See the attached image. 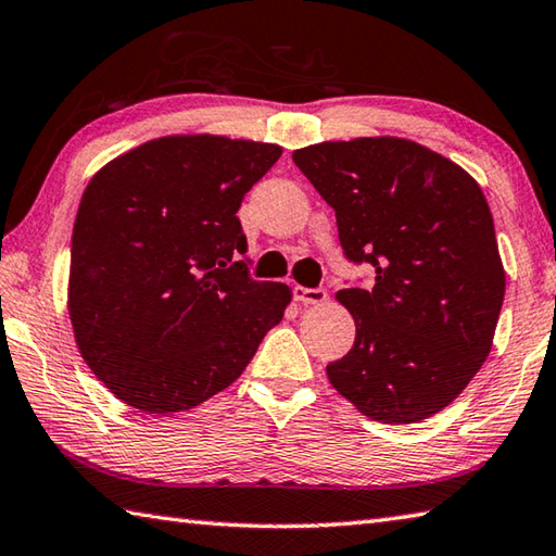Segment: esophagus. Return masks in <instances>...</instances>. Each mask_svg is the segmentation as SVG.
I'll use <instances>...</instances> for the list:
<instances>
[{
    "instance_id": "obj_1",
    "label": "esophagus",
    "mask_w": 556,
    "mask_h": 556,
    "mask_svg": "<svg viewBox=\"0 0 556 556\" xmlns=\"http://www.w3.org/2000/svg\"><path fill=\"white\" fill-rule=\"evenodd\" d=\"M294 299L301 304H323L328 299L326 289H308V287H294Z\"/></svg>"
}]
</instances>
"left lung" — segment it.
<instances>
[{"instance_id":"1","label":"left lung","mask_w":556,"mask_h":556,"mask_svg":"<svg viewBox=\"0 0 556 556\" xmlns=\"http://www.w3.org/2000/svg\"><path fill=\"white\" fill-rule=\"evenodd\" d=\"M294 163L336 211L350 262L375 267L371 289H340L355 345L328 365L352 406L408 426L459 396L481 369L506 294L493 216L452 160L406 138L326 140Z\"/></svg>"}]
</instances>
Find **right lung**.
<instances>
[{
  "label": "right lung",
  "mask_w": 556,
  "mask_h": 556,
  "mask_svg": "<svg viewBox=\"0 0 556 556\" xmlns=\"http://www.w3.org/2000/svg\"><path fill=\"white\" fill-rule=\"evenodd\" d=\"M281 155L165 136L104 165L79 201L67 311L89 369L128 406L189 410L230 387L291 289L250 277L238 208Z\"/></svg>",
  "instance_id": "1"
}]
</instances>
